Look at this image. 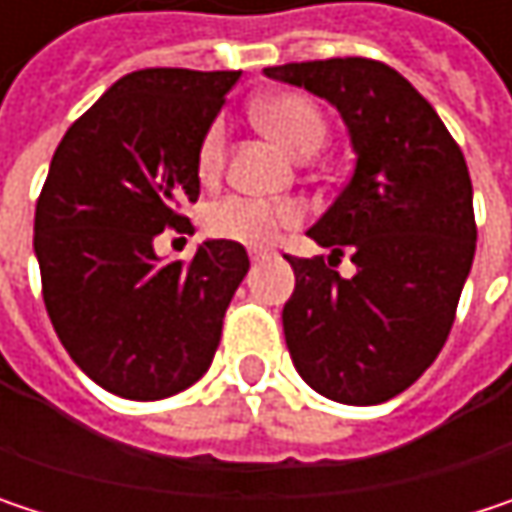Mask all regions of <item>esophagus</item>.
I'll list each match as a JSON object with an SVG mask.
<instances>
[{"mask_svg": "<svg viewBox=\"0 0 512 512\" xmlns=\"http://www.w3.org/2000/svg\"><path fill=\"white\" fill-rule=\"evenodd\" d=\"M263 257H269V252H252V263H260Z\"/></svg>", "mask_w": 512, "mask_h": 512, "instance_id": "esophagus-1", "label": "esophagus"}]
</instances>
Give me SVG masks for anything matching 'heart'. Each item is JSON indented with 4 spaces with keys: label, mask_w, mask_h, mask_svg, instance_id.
Segmentation results:
<instances>
[{
    "label": "heart",
    "mask_w": 512,
    "mask_h": 512,
    "mask_svg": "<svg viewBox=\"0 0 512 512\" xmlns=\"http://www.w3.org/2000/svg\"><path fill=\"white\" fill-rule=\"evenodd\" d=\"M255 118L266 133H272L287 151L299 156L320 151L326 142V118L320 106L305 94H272L255 106ZM228 127L225 121H213L195 154V171L204 183L216 180L225 165ZM302 207L293 201H263L252 195H225L204 210V228L210 237L243 243V246H269L281 231L299 225Z\"/></svg>",
    "instance_id": "obj_1"
}]
</instances>
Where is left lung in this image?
<instances>
[{"instance_id": "left-lung-1", "label": "left lung", "mask_w": 512, "mask_h": 512, "mask_svg": "<svg viewBox=\"0 0 512 512\" xmlns=\"http://www.w3.org/2000/svg\"><path fill=\"white\" fill-rule=\"evenodd\" d=\"M263 73L326 97L356 151L353 177L308 231L332 249L329 263L287 255V350L317 394L385 403L436 361L457 317L477 243L465 156L436 109L382 61L350 55ZM344 251L353 279L334 269Z\"/></svg>"}]
</instances>
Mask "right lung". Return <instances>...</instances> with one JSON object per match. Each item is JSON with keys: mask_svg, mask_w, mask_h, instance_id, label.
I'll return each instance as SVG.
<instances>
[{"mask_svg": "<svg viewBox=\"0 0 512 512\" xmlns=\"http://www.w3.org/2000/svg\"><path fill=\"white\" fill-rule=\"evenodd\" d=\"M240 70L148 67L121 76L55 148L35 207L44 305L70 358L106 391L162 400L198 382L249 272L240 243L159 263L154 237L192 231L195 154Z\"/></svg>", "mask_w": 512, "mask_h": 512, "instance_id": "add662e5", "label": "right lung"}]
</instances>
